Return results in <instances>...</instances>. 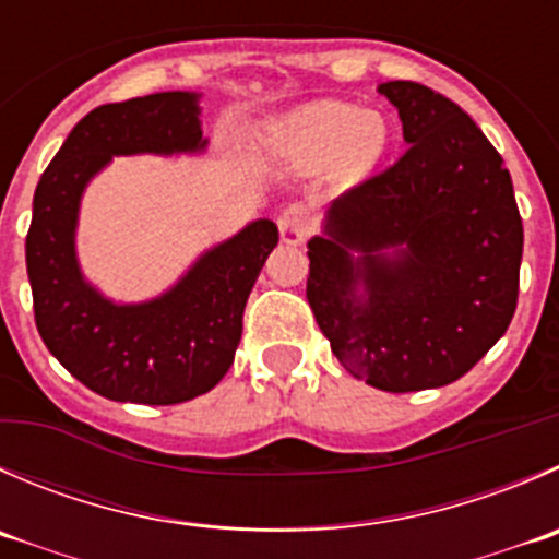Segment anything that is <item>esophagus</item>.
<instances>
[{
	"mask_svg": "<svg viewBox=\"0 0 559 559\" xmlns=\"http://www.w3.org/2000/svg\"><path fill=\"white\" fill-rule=\"evenodd\" d=\"M278 231L286 246H297V242H302L311 235V213L302 204H289L278 215Z\"/></svg>",
	"mask_w": 559,
	"mask_h": 559,
	"instance_id": "1",
	"label": "esophagus"
}]
</instances>
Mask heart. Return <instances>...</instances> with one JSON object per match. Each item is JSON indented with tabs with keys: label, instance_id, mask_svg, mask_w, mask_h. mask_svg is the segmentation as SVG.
<instances>
[{
	"label": "heart",
	"instance_id": "b5f03b06",
	"mask_svg": "<svg viewBox=\"0 0 559 559\" xmlns=\"http://www.w3.org/2000/svg\"><path fill=\"white\" fill-rule=\"evenodd\" d=\"M384 142L388 128L379 114L324 100L275 124L270 133V153L292 171L311 175L333 166L341 180H357L377 164Z\"/></svg>",
	"mask_w": 559,
	"mask_h": 559
}]
</instances>
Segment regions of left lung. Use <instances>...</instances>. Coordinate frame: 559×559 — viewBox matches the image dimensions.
<instances>
[{
	"label": "left lung",
	"mask_w": 559,
	"mask_h": 559,
	"mask_svg": "<svg viewBox=\"0 0 559 559\" xmlns=\"http://www.w3.org/2000/svg\"><path fill=\"white\" fill-rule=\"evenodd\" d=\"M379 92L409 147L335 199L328 237L308 242L306 297L352 377L412 393L456 382L502 338L524 229L502 155L462 106L417 81Z\"/></svg>",
	"instance_id": "1"
}]
</instances>
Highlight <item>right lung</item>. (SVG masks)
Returning a JSON list of instances; mask_svg holds the SVG:
<instances>
[{"label":"right lung","mask_w":559,"mask_h":559,"mask_svg":"<svg viewBox=\"0 0 559 559\" xmlns=\"http://www.w3.org/2000/svg\"><path fill=\"white\" fill-rule=\"evenodd\" d=\"M197 95L158 92L86 114L43 171L26 231L35 324L53 357L97 395L182 404L224 379L242 335V311L278 226L257 221L213 248L160 300L114 306L81 281L73 251L86 180L130 153L202 150Z\"/></svg>","instance_id":"1"}]
</instances>
